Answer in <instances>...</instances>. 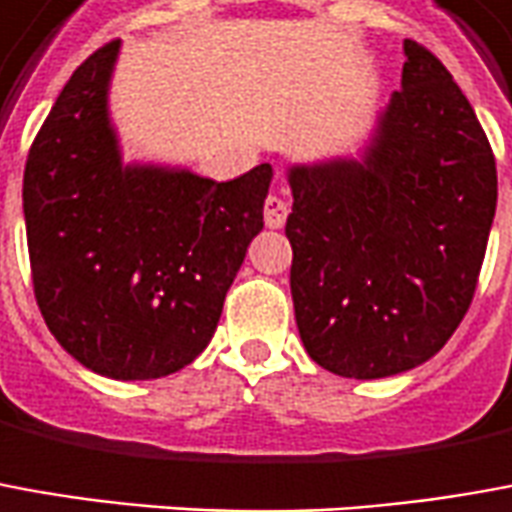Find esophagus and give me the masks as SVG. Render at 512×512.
Wrapping results in <instances>:
<instances>
[{
    "mask_svg": "<svg viewBox=\"0 0 512 512\" xmlns=\"http://www.w3.org/2000/svg\"><path fill=\"white\" fill-rule=\"evenodd\" d=\"M288 213H291V205L282 199V196L271 194L266 196V205H263V219H266V227L271 230H280L285 219H288Z\"/></svg>",
    "mask_w": 512,
    "mask_h": 512,
    "instance_id": "34e87169",
    "label": "esophagus"
}]
</instances>
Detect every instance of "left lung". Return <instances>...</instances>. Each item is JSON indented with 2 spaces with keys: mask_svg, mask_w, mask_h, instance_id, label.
I'll list each match as a JSON object with an SVG mask.
<instances>
[{
  "mask_svg": "<svg viewBox=\"0 0 512 512\" xmlns=\"http://www.w3.org/2000/svg\"><path fill=\"white\" fill-rule=\"evenodd\" d=\"M402 88L363 163L291 169V293L307 355L380 380L430 360L471 307L496 160L438 57L405 41Z\"/></svg>",
  "mask_w": 512,
  "mask_h": 512,
  "instance_id": "8db88e82",
  "label": "left lung"
}]
</instances>
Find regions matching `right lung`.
I'll use <instances>...</instances> for the list:
<instances>
[{
    "label": "right lung",
    "mask_w": 512,
    "mask_h": 512,
    "mask_svg": "<svg viewBox=\"0 0 512 512\" xmlns=\"http://www.w3.org/2000/svg\"><path fill=\"white\" fill-rule=\"evenodd\" d=\"M119 41L57 96L24 166L35 302L57 343L113 380H157L202 355L246 246L263 230L271 166L213 182L121 166L107 124Z\"/></svg>",
    "instance_id": "obj_1"
}]
</instances>
